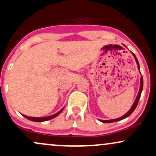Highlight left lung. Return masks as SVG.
Instances as JSON below:
<instances>
[{
    "instance_id": "left-lung-1",
    "label": "left lung",
    "mask_w": 156,
    "mask_h": 156,
    "mask_svg": "<svg viewBox=\"0 0 156 156\" xmlns=\"http://www.w3.org/2000/svg\"><path fill=\"white\" fill-rule=\"evenodd\" d=\"M134 58L135 59V61L136 62H137V68H138L139 70H140V66H139V62H138V60H137V58H136V56L135 55L134 53H133ZM143 77H141L140 78V89H139V92H138V94H137V98H136L135 102H134L133 105L132 106L131 109L128 111L127 113H126L125 115L122 116V117H119V118H117V119H111V120H100V121L104 122V123H111V122H117V121H119V120H122V119H125V118H127V117H129L130 114L133 113V112L135 111V109H136V107H137V104H138V101L140 100V96H141V93H142V90H143Z\"/></svg>"
}]
</instances>
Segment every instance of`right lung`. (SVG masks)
<instances>
[{
  "label": "right lung",
  "instance_id": "right-lung-1",
  "mask_svg": "<svg viewBox=\"0 0 156 156\" xmlns=\"http://www.w3.org/2000/svg\"><path fill=\"white\" fill-rule=\"evenodd\" d=\"M62 110H63V109H62L60 110V112H58V113L53 114V115L52 116H50V117H42V118H39V117H28V116H26V115H23V114H22V115L23 116V117L27 118V119L29 120H31V121H33V122H44V121H47V120H50L51 119H53V118L56 117L57 116L59 115L61 112H62Z\"/></svg>",
  "mask_w": 156,
  "mask_h": 156
}]
</instances>
